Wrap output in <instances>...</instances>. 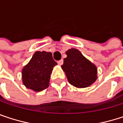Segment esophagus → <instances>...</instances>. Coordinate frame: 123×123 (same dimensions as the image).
Wrapping results in <instances>:
<instances>
[{
  "label": "esophagus",
  "mask_w": 123,
  "mask_h": 123,
  "mask_svg": "<svg viewBox=\"0 0 123 123\" xmlns=\"http://www.w3.org/2000/svg\"><path fill=\"white\" fill-rule=\"evenodd\" d=\"M58 64L59 65H62L63 64V60H61V61H58Z\"/></svg>",
  "instance_id": "34e87169"
}]
</instances>
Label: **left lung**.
I'll return each mask as SVG.
<instances>
[{
    "label": "left lung",
    "mask_w": 123,
    "mask_h": 123,
    "mask_svg": "<svg viewBox=\"0 0 123 123\" xmlns=\"http://www.w3.org/2000/svg\"><path fill=\"white\" fill-rule=\"evenodd\" d=\"M65 53L67 57L61 67L68 82L78 88L91 86L98 78L96 66L77 49H69Z\"/></svg>",
    "instance_id": "1"
}]
</instances>
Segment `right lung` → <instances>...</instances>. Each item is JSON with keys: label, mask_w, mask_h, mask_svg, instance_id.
<instances>
[{"label": "right lung", "mask_w": 123, "mask_h": 123, "mask_svg": "<svg viewBox=\"0 0 123 123\" xmlns=\"http://www.w3.org/2000/svg\"><path fill=\"white\" fill-rule=\"evenodd\" d=\"M57 62L52 53L37 51L22 70L23 83L27 88L40 92L49 86L50 74Z\"/></svg>", "instance_id": "add662e5"}]
</instances>
